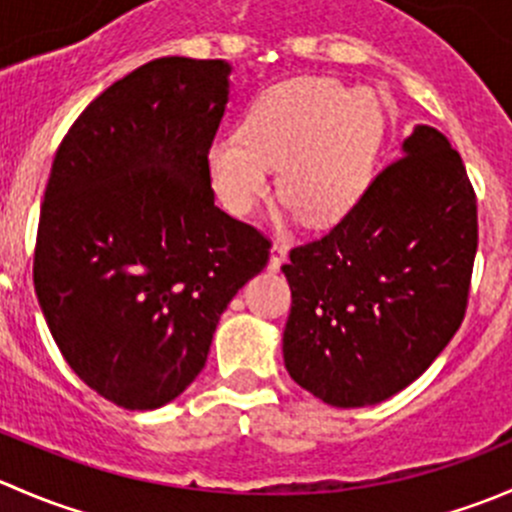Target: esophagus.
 Segmentation results:
<instances>
[{"instance_id":"esophagus-1","label":"esophagus","mask_w":512,"mask_h":512,"mask_svg":"<svg viewBox=\"0 0 512 512\" xmlns=\"http://www.w3.org/2000/svg\"><path fill=\"white\" fill-rule=\"evenodd\" d=\"M287 255H289L287 242H275V245H272V250H270V270L280 272V267L287 262Z\"/></svg>"}]
</instances>
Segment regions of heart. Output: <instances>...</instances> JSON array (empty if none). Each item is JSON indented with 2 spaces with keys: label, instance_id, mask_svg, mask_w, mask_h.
I'll use <instances>...</instances> for the list:
<instances>
[{
  "label": "heart",
  "instance_id": "1",
  "mask_svg": "<svg viewBox=\"0 0 512 512\" xmlns=\"http://www.w3.org/2000/svg\"><path fill=\"white\" fill-rule=\"evenodd\" d=\"M381 141V111L366 91L337 79L304 76L270 86L252 101L237 136L208 148L215 195L232 215H247L270 190L307 225H327L356 203Z\"/></svg>",
  "mask_w": 512,
  "mask_h": 512
}]
</instances>
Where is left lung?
<instances>
[{
    "instance_id": "obj_1",
    "label": "left lung",
    "mask_w": 512,
    "mask_h": 512,
    "mask_svg": "<svg viewBox=\"0 0 512 512\" xmlns=\"http://www.w3.org/2000/svg\"><path fill=\"white\" fill-rule=\"evenodd\" d=\"M476 250L478 200L461 153L416 126L352 210L282 265L289 376L339 409L399 394L461 327Z\"/></svg>"
}]
</instances>
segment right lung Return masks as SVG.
<instances>
[{
  "label": "right lung",
  "instance_id": "obj_1",
  "mask_svg": "<svg viewBox=\"0 0 512 512\" xmlns=\"http://www.w3.org/2000/svg\"><path fill=\"white\" fill-rule=\"evenodd\" d=\"M227 74L220 59L138 66L84 108L51 163L36 297L66 364L121 409L183 394L220 314L270 262V237L210 188Z\"/></svg>",
  "mask_w": 512,
  "mask_h": 512
}]
</instances>
